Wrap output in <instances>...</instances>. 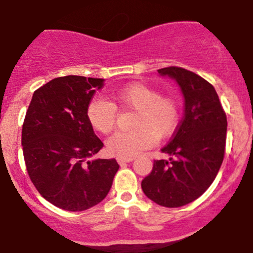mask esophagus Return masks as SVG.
Listing matches in <instances>:
<instances>
[{
  "mask_svg": "<svg viewBox=\"0 0 253 253\" xmlns=\"http://www.w3.org/2000/svg\"><path fill=\"white\" fill-rule=\"evenodd\" d=\"M133 161V157H117V162L120 164H124V163H128V162Z\"/></svg>",
  "mask_w": 253,
  "mask_h": 253,
  "instance_id": "esophagus-1",
  "label": "esophagus"
}]
</instances>
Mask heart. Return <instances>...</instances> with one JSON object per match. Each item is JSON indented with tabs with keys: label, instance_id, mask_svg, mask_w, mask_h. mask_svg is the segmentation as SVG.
Returning a JSON list of instances; mask_svg holds the SVG:
<instances>
[{
	"label": "heart",
	"instance_id": "1",
	"mask_svg": "<svg viewBox=\"0 0 253 253\" xmlns=\"http://www.w3.org/2000/svg\"><path fill=\"white\" fill-rule=\"evenodd\" d=\"M114 104L104 99L91 100L86 116L95 131L107 134L116 122V107L134 110L129 131L116 132L107 141V151L119 157H134L175 131L179 121L178 102L163 97L158 90L144 84H132L111 95Z\"/></svg>",
	"mask_w": 253,
	"mask_h": 253
}]
</instances>
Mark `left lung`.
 <instances>
[{
    "label": "left lung",
    "instance_id": "1",
    "mask_svg": "<svg viewBox=\"0 0 253 253\" xmlns=\"http://www.w3.org/2000/svg\"><path fill=\"white\" fill-rule=\"evenodd\" d=\"M158 73L180 87L184 117L162 148L169 159L154 161L141 185L156 204L179 208L198 199L216 178L224 161L227 120L214 86L202 77L178 67Z\"/></svg>",
    "mask_w": 253,
    "mask_h": 253
}]
</instances>
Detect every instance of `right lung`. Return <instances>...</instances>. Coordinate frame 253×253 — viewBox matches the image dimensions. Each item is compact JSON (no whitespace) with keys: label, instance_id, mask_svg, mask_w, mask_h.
<instances>
[{"label":"right lung","instance_id":"right-lung-1","mask_svg":"<svg viewBox=\"0 0 253 253\" xmlns=\"http://www.w3.org/2000/svg\"><path fill=\"white\" fill-rule=\"evenodd\" d=\"M104 79L55 78L36 90L22 127L24 162L39 194L68 211H83L106 198L120 166L92 158L104 147L86 116Z\"/></svg>","mask_w":253,"mask_h":253}]
</instances>
